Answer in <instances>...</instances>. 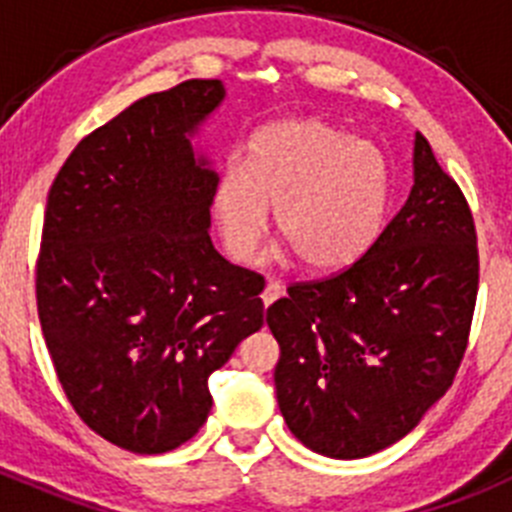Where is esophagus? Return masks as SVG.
I'll list each match as a JSON object with an SVG mask.
<instances>
[{
	"mask_svg": "<svg viewBox=\"0 0 512 512\" xmlns=\"http://www.w3.org/2000/svg\"><path fill=\"white\" fill-rule=\"evenodd\" d=\"M279 297H282V284L279 282H269L264 287V295H261V300H264V305L269 307L271 302L274 300H279Z\"/></svg>",
	"mask_w": 512,
	"mask_h": 512,
	"instance_id": "1",
	"label": "esophagus"
}]
</instances>
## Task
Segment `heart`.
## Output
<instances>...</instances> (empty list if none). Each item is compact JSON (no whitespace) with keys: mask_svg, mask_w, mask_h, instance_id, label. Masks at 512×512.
Segmentation results:
<instances>
[{"mask_svg":"<svg viewBox=\"0 0 512 512\" xmlns=\"http://www.w3.org/2000/svg\"><path fill=\"white\" fill-rule=\"evenodd\" d=\"M392 176L374 143L318 120L271 122L248 143L246 171L217 179L212 215L230 259L248 264L274 223L300 261L333 271L377 243L390 210Z\"/></svg>","mask_w":512,"mask_h":512,"instance_id":"1","label":"heart"}]
</instances>
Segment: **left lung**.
<instances>
[{
  "label": "left lung",
  "mask_w": 512,
  "mask_h": 512,
  "mask_svg": "<svg viewBox=\"0 0 512 512\" xmlns=\"http://www.w3.org/2000/svg\"><path fill=\"white\" fill-rule=\"evenodd\" d=\"M477 233L459 184L415 133L413 189L336 277L266 310L277 402L315 454L364 459L408 436L454 382L477 302Z\"/></svg>",
  "instance_id": "obj_1"
}]
</instances>
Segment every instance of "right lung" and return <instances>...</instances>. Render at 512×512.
<instances>
[{"instance_id":"obj_1","label":"right lung","mask_w":512,"mask_h":512,"mask_svg":"<svg viewBox=\"0 0 512 512\" xmlns=\"http://www.w3.org/2000/svg\"><path fill=\"white\" fill-rule=\"evenodd\" d=\"M220 79L138 99L71 151L48 192L38 315L79 418L133 454L200 431L207 379L264 325V279L210 241L217 171L192 135Z\"/></svg>"}]
</instances>
